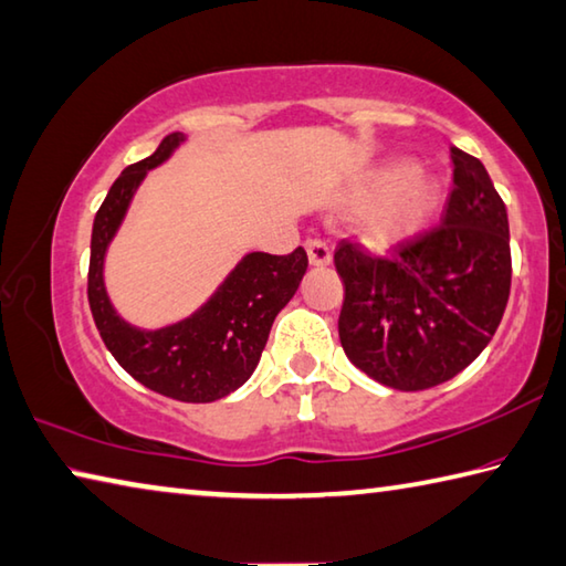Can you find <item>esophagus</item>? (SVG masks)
<instances>
[{
  "label": "esophagus",
  "instance_id": "1",
  "mask_svg": "<svg viewBox=\"0 0 566 566\" xmlns=\"http://www.w3.org/2000/svg\"><path fill=\"white\" fill-rule=\"evenodd\" d=\"M306 254H310L312 266H326L328 262H332V250H328V244L322 240L306 242Z\"/></svg>",
  "mask_w": 566,
  "mask_h": 566
}]
</instances>
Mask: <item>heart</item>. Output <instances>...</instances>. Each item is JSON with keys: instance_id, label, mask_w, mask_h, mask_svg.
Here are the masks:
<instances>
[{"instance_id": "heart-1", "label": "heart", "mask_w": 566, "mask_h": 566, "mask_svg": "<svg viewBox=\"0 0 566 566\" xmlns=\"http://www.w3.org/2000/svg\"><path fill=\"white\" fill-rule=\"evenodd\" d=\"M384 197L366 212L361 238L374 250H394L413 240L438 208L440 188L433 178L413 172L410 163H390L368 176L358 188L356 202L368 205Z\"/></svg>"}]
</instances>
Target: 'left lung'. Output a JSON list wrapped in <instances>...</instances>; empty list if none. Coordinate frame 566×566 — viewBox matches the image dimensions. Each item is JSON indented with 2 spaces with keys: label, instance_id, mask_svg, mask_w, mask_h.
<instances>
[{
  "label": "left lung",
  "instance_id": "8db88e82",
  "mask_svg": "<svg viewBox=\"0 0 566 566\" xmlns=\"http://www.w3.org/2000/svg\"><path fill=\"white\" fill-rule=\"evenodd\" d=\"M453 192L433 230L390 256L342 240L338 338L356 368L396 390L446 384L470 366L505 314L512 256L505 202L485 166L460 148Z\"/></svg>",
  "mask_w": 566,
  "mask_h": 566
}]
</instances>
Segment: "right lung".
<instances>
[{
  "mask_svg": "<svg viewBox=\"0 0 566 566\" xmlns=\"http://www.w3.org/2000/svg\"><path fill=\"white\" fill-rule=\"evenodd\" d=\"M185 143L170 133L146 160L128 166L111 185L91 232L88 304L101 338L126 371L160 396L185 403H212L238 390L260 364L270 328L306 272V252H250L224 276V282L182 322L163 328H138L111 304L104 262L128 205L148 170L166 163Z\"/></svg>",
  "mask_w": 566,
  "mask_h": 566,
  "instance_id": "1",
  "label": "right lung"
}]
</instances>
